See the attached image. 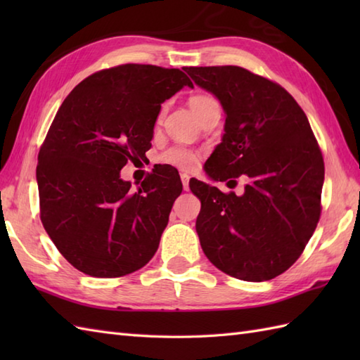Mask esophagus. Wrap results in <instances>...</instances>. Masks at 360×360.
<instances>
[{"label": "esophagus", "instance_id": "34e87169", "mask_svg": "<svg viewBox=\"0 0 360 360\" xmlns=\"http://www.w3.org/2000/svg\"><path fill=\"white\" fill-rule=\"evenodd\" d=\"M188 179H190V176H188V174H186V173H182V174H181V182H182V188H184V190H186V192H187V190H188Z\"/></svg>", "mask_w": 360, "mask_h": 360}]
</instances>
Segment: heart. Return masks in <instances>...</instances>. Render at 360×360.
Listing matches in <instances>:
<instances>
[{"label": "heart", "instance_id": "b5f03b06", "mask_svg": "<svg viewBox=\"0 0 360 360\" xmlns=\"http://www.w3.org/2000/svg\"><path fill=\"white\" fill-rule=\"evenodd\" d=\"M212 102H215V98L205 94H198L190 98V108L193 110V112L200 111L202 106L209 105ZM160 162H164L167 165H172L174 168H181V170H190L193 168L198 162V155L190 148L186 147H172L165 150L162 155H160Z\"/></svg>", "mask_w": 360, "mask_h": 360}]
</instances>
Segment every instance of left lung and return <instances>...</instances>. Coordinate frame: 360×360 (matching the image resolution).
Here are the masks:
<instances>
[{
	"instance_id": "left-lung-1",
	"label": "left lung",
	"mask_w": 360,
	"mask_h": 360,
	"mask_svg": "<svg viewBox=\"0 0 360 360\" xmlns=\"http://www.w3.org/2000/svg\"><path fill=\"white\" fill-rule=\"evenodd\" d=\"M186 72L226 114L224 134L205 160V173L212 181L248 179L240 196L190 181L201 201V248L231 277L275 278L302 255L320 218L325 165L307 114L285 88L244 68Z\"/></svg>"
}]
</instances>
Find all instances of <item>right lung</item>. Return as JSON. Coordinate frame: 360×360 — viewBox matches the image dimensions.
I'll use <instances>...</instances> for the list:
<instances>
[{
  "instance_id": "obj_1",
  "label": "right lung",
  "mask_w": 360,
  "mask_h": 360,
  "mask_svg": "<svg viewBox=\"0 0 360 360\" xmlns=\"http://www.w3.org/2000/svg\"><path fill=\"white\" fill-rule=\"evenodd\" d=\"M184 86L193 83L179 70L128 63L89 75L58 108L37 184L44 231L75 269L124 277L155 255L179 174L156 167L133 190L120 170L150 150L160 105Z\"/></svg>"
}]
</instances>
